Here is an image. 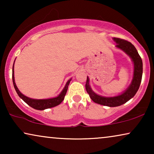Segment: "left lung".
I'll list each match as a JSON object with an SVG mask.
<instances>
[{"instance_id": "obj_1", "label": "left lung", "mask_w": 154, "mask_h": 154, "mask_svg": "<svg viewBox=\"0 0 154 154\" xmlns=\"http://www.w3.org/2000/svg\"><path fill=\"white\" fill-rule=\"evenodd\" d=\"M113 40L117 43L116 47L123 50L126 54H128L134 63V75L133 79L129 88L123 92V94L119 96L113 97H105L98 95L92 91L89 84V79L87 77V81L85 84L86 91L89 94L90 97L94 102L97 104L104 105L110 107L119 106L125 104L129 101L130 99L133 97L139 90L142 81V72H143V64L141 57L139 54L137 50L135 47L130 43L124 39L113 38Z\"/></svg>"}]
</instances>
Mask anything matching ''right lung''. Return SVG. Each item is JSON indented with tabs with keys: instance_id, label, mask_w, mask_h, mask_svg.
I'll use <instances>...</instances> for the list:
<instances>
[{
	"instance_id": "obj_1",
	"label": "right lung",
	"mask_w": 154,
	"mask_h": 154,
	"mask_svg": "<svg viewBox=\"0 0 154 154\" xmlns=\"http://www.w3.org/2000/svg\"><path fill=\"white\" fill-rule=\"evenodd\" d=\"M71 80V79L68 81V82L66 83V85H65V87L64 89H63L62 92H61V93L59 94L57 97L47 99V100H34V99H31L29 97H27L21 93L20 90H18V88L17 87L15 84V82H14V64H13V67H12V82H13L14 89H15L17 93L18 94L19 97H20V98H22L27 104L29 105V106H31L33 109H37V110H44V109L52 108V107L56 106L60 104H61V102L64 100V97L66 95L67 89H68V86L69 85V83H70Z\"/></svg>"
}]
</instances>
